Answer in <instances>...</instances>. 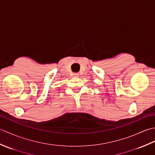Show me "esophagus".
<instances>
[{"label": "esophagus", "instance_id": "esophagus-1", "mask_svg": "<svg viewBox=\"0 0 155 155\" xmlns=\"http://www.w3.org/2000/svg\"><path fill=\"white\" fill-rule=\"evenodd\" d=\"M73 76L74 77H79V74H78V73H74Z\"/></svg>", "mask_w": 155, "mask_h": 155}]
</instances>
